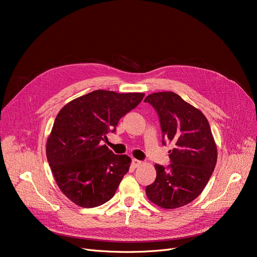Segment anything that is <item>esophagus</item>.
Here are the masks:
<instances>
[{
	"mask_svg": "<svg viewBox=\"0 0 257 257\" xmlns=\"http://www.w3.org/2000/svg\"><path fill=\"white\" fill-rule=\"evenodd\" d=\"M142 164H143V163H142L141 160H139V159H136V158H133V159H132V166H133L134 168H138V167H140Z\"/></svg>",
	"mask_w": 257,
	"mask_h": 257,
	"instance_id": "obj_1",
	"label": "esophagus"
}]
</instances>
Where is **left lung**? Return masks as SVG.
I'll return each mask as SVG.
<instances>
[{"mask_svg":"<svg viewBox=\"0 0 257 257\" xmlns=\"http://www.w3.org/2000/svg\"><path fill=\"white\" fill-rule=\"evenodd\" d=\"M145 102L158 114L163 145H174L171 165H155L156 179L146 187L147 197L166 209L181 207L204 190L217 164L210 126L203 113L173 91L151 93Z\"/></svg>","mask_w":257,"mask_h":257,"instance_id":"left-lung-1","label":"left lung"}]
</instances>
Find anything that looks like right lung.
I'll return each instance as SVG.
<instances>
[{"instance_id":"right-lung-1","label":"right lung","mask_w":257,"mask_h":257,"mask_svg":"<svg viewBox=\"0 0 257 257\" xmlns=\"http://www.w3.org/2000/svg\"><path fill=\"white\" fill-rule=\"evenodd\" d=\"M144 96L98 89L67 103L57 114L47 158L60 191L75 204L96 207L114 196L131 159L114 154L102 142Z\"/></svg>"}]
</instances>
